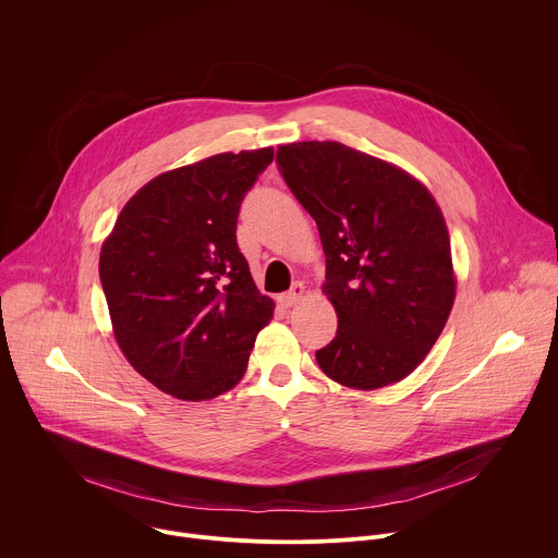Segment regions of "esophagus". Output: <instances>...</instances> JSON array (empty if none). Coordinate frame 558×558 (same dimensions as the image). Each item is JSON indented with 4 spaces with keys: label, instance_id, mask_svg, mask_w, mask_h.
I'll use <instances>...</instances> for the list:
<instances>
[{
    "label": "esophagus",
    "instance_id": "1",
    "mask_svg": "<svg viewBox=\"0 0 558 558\" xmlns=\"http://www.w3.org/2000/svg\"><path fill=\"white\" fill-rule=\"evenodd\" d=\"M302 295H304V284H302V282H293L291 289L284 291V293L278 298V302H280L282 306H293V304H298V300H300Z\"/></svg>",
    "mask_w": 558,
    "mask_h": 558
}]
</instances>
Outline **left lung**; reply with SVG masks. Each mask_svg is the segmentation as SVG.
Returning <instances> with one entry per match:
<instances>
[{
  "label": "left lung",
  "mask_w": 558,
  "mask_h": 558,
  "mask_svg": "<svg viewBox=\"0 0 558 558\" xmlns=\"http://www.w3.org/2000/svg\"><path fill=\"white\" fill-rule=\"evenodd\" d=\"M278 170L313 216L338 333L315 360L342 386L404 379L441 336L454 302L450 235L411 174L338 141L280 145Z\"/></svg>",
  "instance_id": "8db88e82"
}]
</instances>
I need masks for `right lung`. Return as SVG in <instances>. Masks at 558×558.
<instances>
[{"label": "right lung", "mask_w": 558, "mask_h": 558, "mask_svg": "<svg viewBox=\"0 0 558 558\" xmlns=\"http://www.w3.org/2000/svg\"><path fill=\"white\" fill-rule=\"evenodd\" d=\"M271 161L274 147L225 151L151 179L101 247L123 355L179 400H211L241 381L274 315L235 241L243 198Z\"/></svg>", "instance_id": "add662e5"}]
</instances>
